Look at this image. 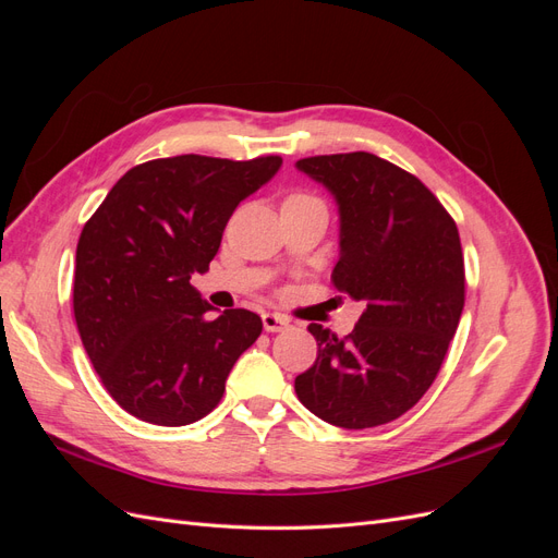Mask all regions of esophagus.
<instances>
[{"mask_svg": "<svg viewBox=\"0 0 558 558\" xmlns=\"http://www.w3.org/2000/svg\"><path fill=\"white\" fill-rule=\"evenodd\" d=\"M286 326H289V318L281 316V314H272V312H265L263 314V328L267 332H279L283 330Z\"/></svg>", "mask_w": 558, "mask_h": 558, "instance_id": "esophagus-1", "label": "esophagus"}]
</instances>
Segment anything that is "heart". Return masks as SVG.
Here are the masks:
<instances>
[{"mask_svg": "<svg viewBox=\"0 0 558 558\" xmlns=\"http://www.w3.org/2000/svg\"><path fill=\"white\" fill-rule=\"evenodd\" d=\"M298 197H302V195H293V197H289V199H298Z\"/></svg>", "mask_w": 558, "mask_h": 558, "instance_id": "b5f03b06", "label": "heart"}]
</instances>
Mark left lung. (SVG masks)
<instances>
[{
	"label": "left lung",
	"mask_w": 558,
	"mask_h": 558,
	"mask_svg": "<svg viewBox=\"0 0 558 558\" xmlns=\"http://www.w3.org/2000/svg\"><path fill=\"white\" fill-rule=\"evenodd\" d=\"M340 214L337 291L363 302L356 328L337 337L310 324L318 353L295 377L305 408L361 430L402 416L435 381L465 302L459 230L414 174L365 150L295 162Z\"/></svg>",
	"instance_id": "1"
}]
</instances>
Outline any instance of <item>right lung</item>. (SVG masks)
I'll use <instances>...</instances> for the list:
<instances>
[{
  "label": "right lung",
  "mask_w": 558,
  "mask_h": 558,
  "mask_svg": "<svg viewBox=\"0 0 558 558\" xmlns=\"http://www.w3.org/2000/svg\"><path fill=\"white\" fill-rule=\"evenodd\" d=\"M281 167L279 156H177L125 172L83 226L74 316L109 396L156 426H189L226 391L263 320L248 310L216 318L191 286L214 260L228 218Z\"/></svg>",
  "instance_id": "1"
}]
</instances>
